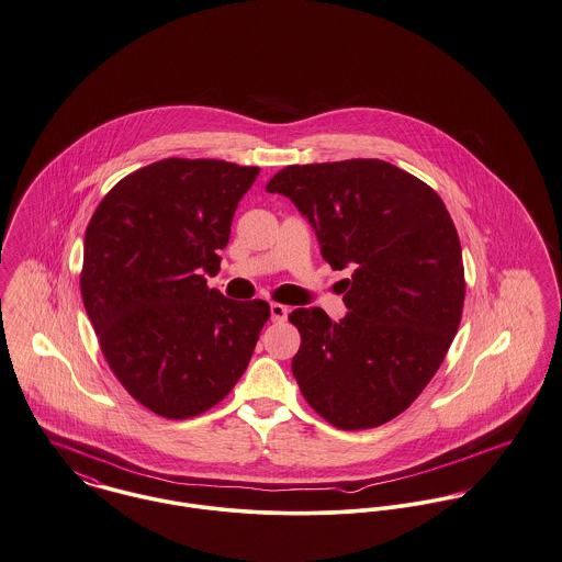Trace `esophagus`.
Segmentation results:
<instances>
[{"mask_svg": "<svg viewBox=\"0 0 562 562\" xmlns=\"http://www.w3.org/2000/svg\"><path fill=\"white\" fill-rule=\"evenodd\" d=\"M269 312H271V321H276V323H282L289 316V308L282 304H271Z\"/></svg>", "mask_w": 562, "mask_h": 562, "instance_id": "34e87169", "label": "esophagus"}]
</instances>
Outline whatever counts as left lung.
<instances>
[{"label":"left lung","mask_w":562,"mask_h":562,"mask_svg":"<svg viewBox=\"0 0 562 562\" xmlns=\"http://www.w3.org/2000/svg\"><path fill=\"white\" fill-rule=\"evenodd\" d=\"M308 220L331 269L349 267L347 314L295 308L291 362L312 409L338 429H373L437 373L465 282L454 224L434 189L381 159L289 166L269 183Z\"/></svg>","instance_id":"8db88e82"}]
</instances>
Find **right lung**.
<instances>
[{"label":"right lung","instance_id":"1","mask_svg":"<svg viewBox=\"0 0 562 562\" xmlns=\"http://www.w3.org/2000/svg\"><path fill=\"white\" fill-rule=\"evenodd\" d=\"M217 159H164L123 179L83 241L81 297L126 392L164 418L217 405L241 379L269 304L206 286L258 177Z\"/></svg>","mask_w":562,"mask_h":562}]
</instances>
